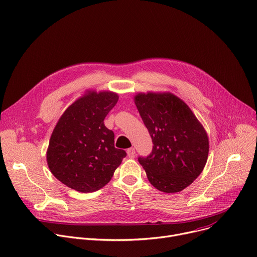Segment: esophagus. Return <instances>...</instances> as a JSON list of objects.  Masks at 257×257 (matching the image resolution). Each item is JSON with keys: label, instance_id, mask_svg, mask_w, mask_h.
Wrapping results in <instances>:
<instances>
[{"label": "esophagus", "instance_id": "1", "mask_svg": "<svg viewBox=\"0 0 257 257\" xmlns=\"http://www.w3.org/2000/svg\"><path fill=\"white\" fill-rule=\"evenodd\" d=\"M127 155L129 158L133 159L135 157V149L134 148H130L127 150Z\"/></svg>", "mask_w": 257, "mask_h": 257}]
</instances>
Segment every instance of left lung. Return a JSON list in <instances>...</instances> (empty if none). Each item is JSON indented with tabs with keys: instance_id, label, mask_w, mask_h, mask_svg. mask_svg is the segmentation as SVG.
Here are the masks:
<instances>
[{
	"instance_id": "obj_1",
	"label": "left lung",
	"mask_w": 257,
	"mask_h": 257,
	"mask_svg": "<svg viewBox=\"0 0 257 257\" xmlns=\"http://www.w3.org/2000/svg\"><path fill=\"white\" fill-rule=\"evenodd\" d=\"M134 102L154 145L147 158H138L148 179L161 192L184 190L206 165V130L189 105L173 93H137Z\"/></svg>"
}]
</instances>
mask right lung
<instances>
[{
    "mask_svg": "<svg viewBox=\"0 0 257 257\" xmlns=\"http://www.w3.org/2000/svg\"><path fill=\"white\" fill-rule=\"evenodd\" d=\"M118 99L111 91L87 90L59 118L46 158L51 173L68 188L81 193L100 190L126 157L114 148V134L103 123Z\"/></svg>",
    "mask_w": 257,
    "mask_h": 257,
    "instance_id": "obj_1",
    "label": "right lung"
}]
</instances>
